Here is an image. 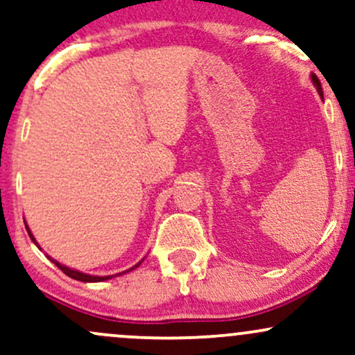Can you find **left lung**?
<instances>
[{
    "label": "left lung",
    "instance_id": "obj_1",
    "mask_svg": "<svg viewBox=\"0 0 355 355\" xmlns=\"http://www.w3.org/2000/svg\"><path fill=\"white\" fill-rule=\"evenodd\" d=\"M312 81H313V85H315V87H317V92H319V95H322V87H320L319 78H317L315 75H312Z\"/></svg>",
    "mask_w": 355,
    "mask_h": 355
}]
</instances>
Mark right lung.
I'll list each match as a JSON object with an SVG mask.
<instances>
[{
  "label": "right lung",
  "instance_id": "add662e5",
  "mask_svg": "<svg viewBox=\"0 0 355 355\" xmlns=\"http://www.w3.org/2000/svg\"><path fill=\"white\" fill-rule=\"evenodd\" d=\"M26 230H28V235H30V239L33 240V242L36 243V240H35V237H33V234H31L30 232V229H28V225H26ZM36 245H38V243H36ZM40 247V245H38ZM50 260L53 263H55L56 267L60 268L61 272H63V274H67L68 277H71V279H75V280H81V282H101V280H107V279H112V275H107V277H96V275H88V274H83V272H78V270H73V268H68V267H64V266H61L60 262H56V260H53L51 257H50ZM141 262H138L135 267H138L140 266ZM135 267H132L130 268V270H133V268Z\"/></svg>",
  "mask_w": 355,
  "mask_h": 355
}]
</instances>
